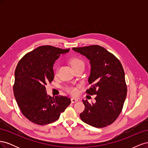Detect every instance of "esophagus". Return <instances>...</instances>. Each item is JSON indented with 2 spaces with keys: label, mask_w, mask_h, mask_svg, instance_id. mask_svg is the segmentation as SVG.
<instances>
[{
  "label": "esophagus",
  "mask_w": 148,
  "mask_h": 148,
  "mask_svg": "<svg viewBox=\"0 0 148 148\" xmlns=\"http://www.w3.org/2000/svg\"><path fill=\"white\" fill-rule=\"evenodd\" d=\"M79 100L78 99H77V98H71V101L72 103H75V102H78Z\"/></svg>",
  "instance_id": "1"
}]
</instances>
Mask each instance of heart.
Returning <instances> with one entry per match:
<instances>
[{"label": "heart", "instance_id": "1", "mask_svg": "<svg viewBox=\"0 0 148 148\" xmlns=\"http://www.w3.org/2000/svg\"><path fill=\"white\" fill-rule=\"evenodd\" d=\"M70 63L72 66V68H75V67H77L78 66L84 65V62L82 60H81L79 58L77 57H74L72 58L70 61ZM67 91H68L70 93L72 94V95H76L78 92V90L77 88L73 87V86H70L66 88Z\"/></svg>", "mask_w": 148, "mask_h": 148}]
</instances>
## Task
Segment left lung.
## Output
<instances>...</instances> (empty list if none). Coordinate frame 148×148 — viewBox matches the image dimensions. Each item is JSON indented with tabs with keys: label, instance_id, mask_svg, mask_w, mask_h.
<instances>
[{
	"label": "left lung",
	"instance_id": "8db88e82",
	"mask_svg": "<svg viewBox=\"0 0 148 148\" xmlns=\"http://www.w3.org/2000/svg\"><path fill=\"white\" fill-rule=\"evenodd\" d=\"M72 49L89 60L88 83L91 87L86 93L96 95L95 103L89 104L88 100H82L85 109L80 118L94 127H107L118 118L126 99L127 88L123 66L117 57L100 46Z\"/></svg>",
	"mask_w": 148,
	"mask_h": 148
}]
</instances>
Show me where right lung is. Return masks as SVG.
<instances>
[{"label": "right lung", "instance_id": "1", "mask_svg": "<svg viewBox=\"0 0 148 148\" xmlns=\"http://www.w3.org/2000/svg\"><path fill=\"white\" fill-rule=\"evenodd\" d=\"M69 51L40 46L26 53L18 64L13 92L22 114L31 122L41 125L55 122L71 103L68 97L48 95L45 87L54 78L55 61Z\"/></svg>", "mask_w": 148, "mask_h": 148}]
</instances>
